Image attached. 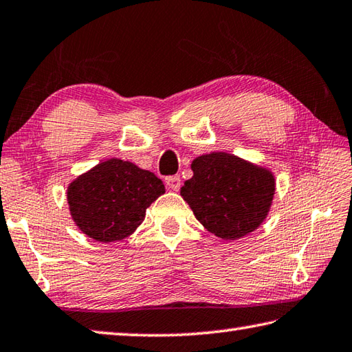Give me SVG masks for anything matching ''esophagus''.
<instances>
[{"label": "esophagus", "instance_id": "esophagus-1", "mask_svg": "<svg viewBox=\"0 0 352 352\" xmlns=\"http://www.w3.org/2000/svg\"><path fill=\"white\" fill-rule=\"evenodd\" d=\"M165 184H167V187L171 188L173 191H177L181 188V177L179 176H168L165 179Z\"/></svg>", "mask_w": 352, "mask_h": 352}]
</instances>
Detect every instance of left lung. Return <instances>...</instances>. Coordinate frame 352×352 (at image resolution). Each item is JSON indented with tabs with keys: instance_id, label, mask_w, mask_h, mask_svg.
<instances>
[{
	"instance_id": "1",
	"label": "left lung",
	"mask_w": 352,
	"mask_h": 352,
	"mask_svg": "<svg viewBox=\"0 0 352 352\" xmlns=\"http://www.w3.org/2000/svg\"><path fill=\"white\" fill-rule=\"evenodd\" d=\"M181 196L202 227L222 241H237L267 219L276 193L273 171L225 151L197 156Z\"/></svg>"
}]
</instances>
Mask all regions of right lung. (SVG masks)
Returning a JSON list of instances; mask_svg holds the SVG:
<instances>
[{"label":"right lung","instance_id":"1","mask_svg":"<svg viewBox=\"0 0 352 352\" xmlns=\"http://www.w3.org/2000/svg\"><path fill=\"white\" fill-rule=\"evenodd\" d=\"M164 193L155 173L111 157L73 179L67 204L73 222L85 236L111 243L133 234L145 211Z\"/></svg>","mask_w":352,"mask_h":352}]
</instances>
